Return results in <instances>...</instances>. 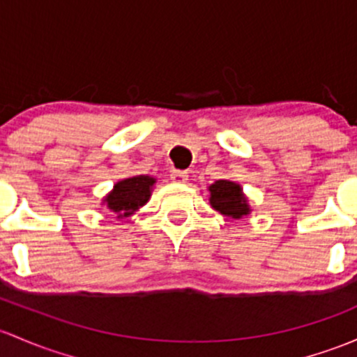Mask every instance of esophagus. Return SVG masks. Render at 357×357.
I'll list each match as a JSON object with an SVG mask.
<instances>
[{
	"label": "esophagus",
	"mask_w": 357,
	"mask_h": 357,
	"mask_svg": "<svg viewBox=\"0 0 357 357\" xmlns=\"http://www.w3.org/2000/svg\"><path fill=\"white\" fill-rule=\"evenodd\" d=\"M171 179L178 185H185L188 181V172L186 171H172L171 172Z\"/></svg>",
	"instance_id": "esophagus-1"
}]
</instances>
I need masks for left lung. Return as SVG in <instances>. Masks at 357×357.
<instances>
[{
  "instance_id": "obj_1",
  "label": "left lung",
  "mask_w": 357,
  "mask_h": 357,
  "mask_svg": "<svg viewBox=\"0 0 357 357\" xmlns=\"http://www.w3.org/2000/svg\"><path fill=\"white\" fill-rule=\"evenodd\" d=\"M207 190L210 193L208 202L212 208L229 217V219H243L251 213L250 202H248V197L239 183L219 179L213 185H210Z\"/></svg>"
}]
</instances>
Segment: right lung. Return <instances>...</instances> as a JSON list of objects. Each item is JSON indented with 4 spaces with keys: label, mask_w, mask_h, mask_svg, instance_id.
Masks as SVG:
<instances>
[{
    "label": "right lung",
    "mask_w": 357,
    "mask_h": 357,
    "mask_svg": "<svg viewBox=\"0 0 357 357\" xmlns=\"http://www.w3.org/2000/svg\"><path fill=\"white\" fill-rule=\"evenodd\" d=\"M155 183L157 179L147 174L121 179L102 198V205H106L109 212L116 213L118 219L133 215L138 208L144 207L150 200Z\"/></svg>",
    "instance_id": "right-lung-1"
}]
</instances>
